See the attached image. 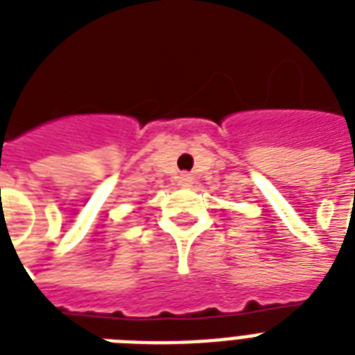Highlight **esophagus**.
<instances>
[{"label":"esophagus","mask_w":355,"mask_h":355,"mask_svg":"<svg viewBox=\"0 0 355 355\" xmlns=\"http://www.w3.org/2000/svg\"><path fill=\"white\" fill-rule=\"evenodd\" d=\"M178 184H180L182 188H188V186H191V184H193V177H191L189 173H182V175L178 177Z\"/></svg>","instance_id":"1"}]
</instances>
